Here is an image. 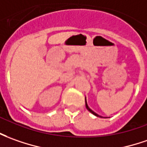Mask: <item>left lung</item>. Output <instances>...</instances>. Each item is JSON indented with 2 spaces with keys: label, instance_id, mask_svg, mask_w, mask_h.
<instances>
[{
  "label": "left lung",
  "instance_id": "left-lung-1",
  "mask_svg": "<svg viewBox=\"0 0 147 147\" xmlns=\"http://www.w3.org/2000/svg\"><path fill=\"white\" fill-rule=\"evenodd\" d=\"M86 107L87 110H89V111H90V113H92V114H94V115H95V116H97V117H100V118H102V116H100V115H98V114H96L95 112H94V111H93V110H91L90 108V107L88 106V105H87V102H86Z\"/></svg>",
  "mask_w": 147,
  "mask_h": 147
}]
</instances>
